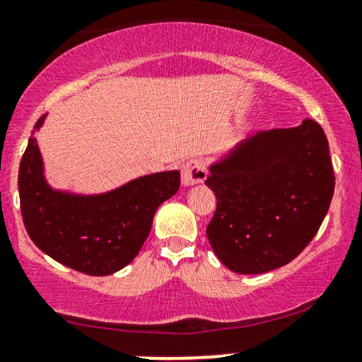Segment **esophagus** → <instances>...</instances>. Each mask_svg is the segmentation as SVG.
I'll use <instances>...</instances> for the list:
<instances>
[{
  "instance_id": "esophagus-1",
  "label": "esophagus",
  "mask_w": 362,
  "mask_h": 362,
  "mask_svg": "<svg viewBox=\"0 0 362 362\" xmlns=\"http://www.w3.org/2000/svg\"><path fill=\"white\" fill-rule=\"evenodd\" d=\"M207 178V168L206 163L200 158H192L189 160L184 167H182V184L185 187L202 184Z\"/></svg>"
}]
</instances>
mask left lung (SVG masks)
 <instances>
[{
    "label": "left lung",
    "mask_w": 362,
    "mask_h": 362,
    "mask_svg": "<svg viewBox=\"0 0 362 362\" xmlns=\"http://www.w3.org/2000/svg\"><path fill=\"white\" fill-rule=\"evenodd\" d=\"M217 207L207 226L212 250L230 272L259 275L305 250L327 214L334 168L324 129L258 132L211 167Z\"/></svg>",
    "instance_id": "8db88e82"
}]
</instances>
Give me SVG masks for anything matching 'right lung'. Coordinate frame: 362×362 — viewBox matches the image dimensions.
<instances>
[{
	"label": "right lung",
	"instance_id": "right-lung-1",
	"mask_svg": "<svg viewBox=\"0 0 362 362\" xmlns=\"http://www.w3.org/2000/svg\"><path fill=\"white\" fill-rule=\"evenodd\" d=\"M35 129L18 172L21 217L30 239L50 258L86 275L106 276L124 268L146 241L156 209L177 194L180 172L145 175L101 195L57 192L43 178Z\"/></svg>",
	"mask_w": 362,
	"mask_h": 362
}]
</instances>
